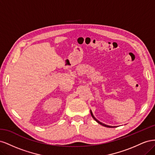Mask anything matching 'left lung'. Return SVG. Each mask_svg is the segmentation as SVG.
Returning a JSON list of instances; mask_svg holds the SVG:
<instances>
[{
  "instance_id": "obj_1",
  "label": "left lung",
  "mask_w": 155,
  "mask_h": 155,
  "mask_svg": "<svg viewBox=\"0 0 155 155\" xmlns=\"http://www.w3.org/2000/svg\"><path fill=\"white\" fill-rule=\"evenodd\" d=\"M91 116H92V118H94V119L96 121H97V122L98 123V124H101V125H103V126H105V127H111V126H109V125H105V124H102L101 122H100V121H98L97 120H96V118H95V117L94 116V115H93V114H92V111L91 110Z\"/></svg>"
}]
</instances>
